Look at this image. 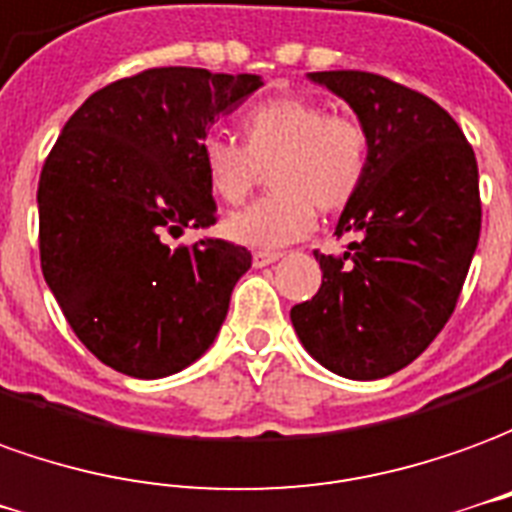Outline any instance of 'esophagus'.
I'll list each match as a JSON object with an SVG mask.
<instances>
[{
  "mask_svg": "<svg viewBox=\"0 0 512 512\" xmlns=\"http://www.w3.org/2000/svg\"><path fill=\"white\" fill-rule=\"evenodd\" d=\"M281 259V253L278 250H253V264L256 267H267V264H273Z\"/></svg>",
  "mask_w": 512,
  "mask_h": 512,
  "instance_id": "esophagus-1",
  "label": "esophagus"
}]
</instances>
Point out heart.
Masks as SVG:
<instances>
[{"mask_svg": "<svg viewBox=\"0 0 512 512\" xmlns=\"http://www.w3.org/2000/svg\"><path fill=\"white\" fill-rule=\"evenodd\" d=\"M239 140L206 137V187L217 201L239 206L262 170L273 192L226 217L223 231L250 248H281L306 237L317 209L331 215L361 192L369 170V132L355 115L328 112L322 101L278 96L239 115Z\"/></svg>", "mask_w": 512, "mask_h": 512, "instance_id": "b5f03b06", "label": "heart"}]
</instances>
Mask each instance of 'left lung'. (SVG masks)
<instances>
[{
  "label": "left lung",
  "instance_id": "obj_1",
  "mask_svg": "<svg viewBox=\"0 0 512 512\" xmlns=\"http://www.w3.org/2000/svg\"><path fill=\"white\" fill-rule=\"evenodd\" d=\"M369 132V170L344 206L342 256L314 250L320 292L289 317L325 369L350 380L400 372L455 311L482 223L477 159L460 126L419 90L369 71H317Z\"/></svg>",
  "mask_w": 512,
  "mask_h": 512
}]
</instances>
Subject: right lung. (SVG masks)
I'll list each match as a JSON object with an SVG mask.
<instances>
[{
    "mask_svg": "<svg viewBox=\"0 0 512 512\" xmlns=\"http://www.w3.org/2000/svg\"><path fill=\"white\" fill-rule=\"evenodd\" d=\"M259 88L256 74L148 68L96 90L43 162V278L79 342L115 372L165 378L215 342L250 250L165 237L217 223L201 146Z\"/></svg>",
    "mask_w": 512,
    "mask_h": 512,
    "instance_id": "1",
    "label": "right lung"
}]
</instances>
